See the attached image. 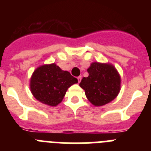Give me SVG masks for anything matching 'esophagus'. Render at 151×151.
Listing matches in <instances>:
<instances>
[{
    "instance_id": "obj_1",
    "label": "esophagus",
    "mask_w": 151,
    "mask_h": 151,
    "mask_svg": "<svg viewBox=\"0 0 151 151\" xmlns=\"http://www.w3.org/2000/svg\"><path fill=\"white\" fill-rule=\"evenodd\" d=\"M77 79H78V83H79V82H81V80H82V76L77 77Z\"/></svg>"
}]
</instances>
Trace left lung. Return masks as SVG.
Masks as SVG:
<instances>
[{
	"label": "left lung",
	"mask_w": 151,
	"mask_h": 151,
	"mask_svg": "<svg viewBox=\"0 0 151 151\" xmlns=\"http://www.w3.org/2000/svg\"><path fill=\"white\" fill-rule=\"evenodd\" d=\"M87 71L88 76L82 78L79 86L85 90L91 104L95 106H104L118 96L121 77L113 64L93 62Z\"/></svg>",
	"instance_id": "8db88e82"
}]
</instances>
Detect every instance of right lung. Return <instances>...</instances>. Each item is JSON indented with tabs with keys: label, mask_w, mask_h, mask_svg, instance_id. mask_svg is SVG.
<instances>
[{
	"label": "right lung",
	"mask_w": 151,
	"mask_h": 151,
	"mask_svg": "<svg viewBox=\"0 0 151 151\" xmlns=\"http://www.w3.org/2000/svg\"><path fill=\"white\" fill-rule=\"evenodd\" d=\"M78 83L76 78L57 64H44L35 69L30 78V91L37 101L56 106L62 102L66 91Z\"/></svg>",
	"instance_id": "1"
}]
</instances>
